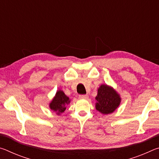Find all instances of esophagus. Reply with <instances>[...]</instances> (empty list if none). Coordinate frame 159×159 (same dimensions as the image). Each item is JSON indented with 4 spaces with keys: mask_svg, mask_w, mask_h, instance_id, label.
<instances>
[{
    "mask_svg": "<svg viewBox=\"0 0 159 159\" xmlns=\"http://www.w3.org/2000/svg\"><path fill=\"white\" fill-rule=\"evenodd\" d=\"M80 99H88V95H79Z\"/></svg>",
    "mask_w": 159,
    "mask_h": 159,
    "instance_id": "1",
    "label": "esophagus"
}]
</instances>
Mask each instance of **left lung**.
Listing matches in <instances>:
<instances>
[{
	"label": "left lung",
	"mask_w": 159,
	"mask_h": 159,
	"mask_svg": "<svg viewBox=\"0 0 159 159\" xmlns=\"http://www.w3.org/2000/svg\"><path fill=\"white\" fill-rule=\"evenodd\" d=\"M95 108L102 114H111L116 109L121 101L120 97L111 86L101 85L98 90Z\"/></svg>",
	"instance_id": "1"
}]
</instances>
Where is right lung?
I'll return each mask as SVG.
<instances>
[{"mask_svg": "<svg viewBox=\"0 0 159 159\" xmlns=\"http://www.w3.org/2000/svg\"><path fill=\"white\" fill-rule=\"evenodd\" d=\"M70 103V99L62 90H57L52 100L49 104L50 108L57 115H60L66 110L67 104Z\"/></svg>", "mask_w": 159, "mask_h": 159, "instance_id": "1", "label": "right lung"}]
</instances>
